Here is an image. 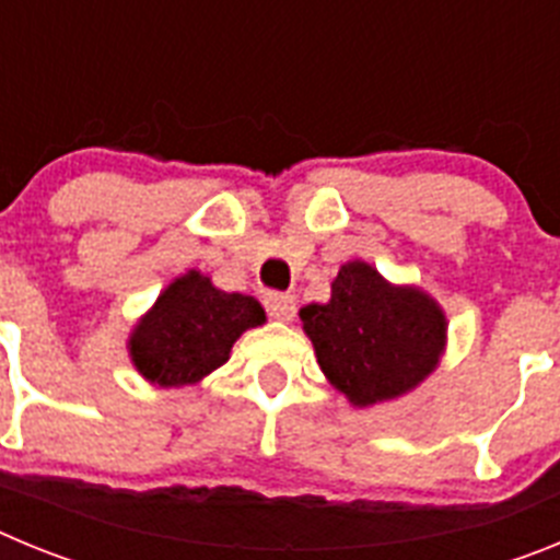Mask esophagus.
Listing matches in <instances>:
<instances>
[{
    "instance_id": "34e87169",
    "label": "esophagus",
    "mask_w": 560,
    "mask_h": 560,
    "mask_svg": "<svg viewBox=\"0 0 560 560\" xmlns=\"http://www.w3.org/2000/svg\"><path fill=\"white\" fill-rule=\"evenodd\" d=\"M266 311H269V316H275V319H280V323H291L296 314V296L294 294H277V291H269L266 294Z\"/></svg>"
}]
</instances>
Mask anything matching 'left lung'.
<instances>
[{
	"instance_id": "obj_1",
	"label": "left lung",
	"mask_w": 560,
	"mask_h": 560,
	"mask_svg": "<svg viewBox=\"0 0 560 560\" xmlns=\"http://www.w3.org/2000/svg\"><path fill=\"white\" fill-rule=\"evenodd\" d=\"M325 378L353 407H375L420 387L446 353L448 319L432 294L395 285L368 260H348L328 303L300 308Z\"/></svg>"
}]
</instances>
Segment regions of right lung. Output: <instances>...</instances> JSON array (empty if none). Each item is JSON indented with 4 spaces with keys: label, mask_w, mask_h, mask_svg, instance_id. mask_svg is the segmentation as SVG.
<instances>
[{
    "label": "right lung",
    "mask_w": 560,
    "mask_h": 560,
    "mask_svg": "<svg viewBox=\"0 0 560 560\" xmlns=\"http://www.w3.org/2000/svg\"><path fill=\"white\" fill-rule=\"evenodd\" d=\"M266 323L264 305L241 291H221L187 269L156 296L128 334V359L153 387H192L230 361L241 334Z\"/></svg>",
    "instance_id": "obj_1"
}]
</instances>
